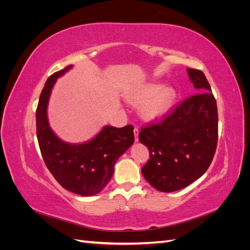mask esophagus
I'll use <instances>...</instances> for the list:
<instances>
[{
  "instance_id": "34e87169",
  "label": "esophagus",
  "mask_w": 250,
  "mask_h": 250,
  "mask_svg": "<svg viewBox=\"0 0 250 250\" xmlns=\"http://www.w3.org/2000/svg\"><path fill=\"white\" fill-rule=\"evenodd\" d=\"M139 132H140V130H139V128L138 127H134V129H133V133H134V138H135V142H138V135H139Z\"/></svg>"
}]
</instances>
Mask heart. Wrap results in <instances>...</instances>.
<instances>
[{"mask_svg": "<svg viewBox=\"0 0 250 250\" xmlns=\"http://www.w3.org/2000/svg\"><path fill=\"white\" fill-rule=\"evenodd\" d=\"M175 98V92L172 87L162 86L148 83L132 89L128 93L127 99L133 103H141L140 112L145 119L151 120L167 110Z\"/></svg>", "mask_w": 250, "mask_h": 250, "instance_id": "obj_1", "label": "heart"}]
</instances>
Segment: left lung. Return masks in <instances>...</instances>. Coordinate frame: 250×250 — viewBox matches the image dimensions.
<instances>
[{"mask_svg":"<svg viewBox=\"0 0 250 250\" xmlns=\"http://www.w3.org/2000/svg\"><path fill=\"white\" fill-rule=\"evenodd\" d=\"M198 94L187 98L167 117L141 128L139 140L150 158L142 173L161 192H174L201 177L213 161L218 142V110L202 71L188 69Z\"/></svg>","mask_w":250,"mask_h":250,"instance_id":"obj_1","label":"left lung"}]
</instances>
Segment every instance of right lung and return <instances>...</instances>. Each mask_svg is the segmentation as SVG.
<instances>
[{
  "instance_id": "1",
  "label": "right lung",
  "mask_w": 250,
  "mask_h": 250,
  "mask_svg": "<svg viewBox=\"0 0 250 250\" xmlns=\"http://www.w3.org/2000/svg\"><path fill=\"white\" fill-rule=\"evenodd\" d=\"M71 67L52 74L44 84L36 108V135L43 162L57 183L75 194L93 196L106 187L118 158L133 144V126H105L95 139L81 145L60 141L49 126L47 105L57 77Z\"/></svg>"
}]
</instances>
